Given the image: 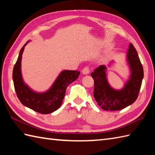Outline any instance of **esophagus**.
<instances>
[{"label":"esophagus","mask_w":155,"mask_h":155,"mask_svg":"<svg viewBox=\"0 0 155 155\" xmlns=\"http://www.w3.org/2000/svg\"><path fill=\"white\" fill-rule=\"evenodd\" d=\"M82 72H83V74H89V72H90L89 68H88V67H85L83 69V71H82Z\"/></svg>","instance_id":"obj_1"}]
</instances>
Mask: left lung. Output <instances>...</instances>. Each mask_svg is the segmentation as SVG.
<instances>
[{
  "mask_svg": "<svg viewBox=\"0 0 155 155\" xmlns=\"http://www.w3.org/2000/svg\"><path fill=\"white\" fill-rule=\"evenodd\" d=\"M127 61L130 68V77L124 87L115 90L108 84L104 65L97 67L91 77L94 79V97L98 106L104 110H119L133 104L139 96L144 77L143 65L135 48L129 45Z\"/></svg>",
  "mask_w": 155,
  "mask_h": 155,
  "instance_id": "left-lung-1",
  "label": "left lung"
}]
</instances>
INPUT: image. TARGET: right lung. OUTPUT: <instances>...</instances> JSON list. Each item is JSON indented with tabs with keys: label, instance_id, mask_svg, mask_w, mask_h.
<instances>
[{
	"label": "right lung",
	"instance_id": "obj_1",
	"mask_svg": "<svg viewBox=\"0 0 155 155\" xmlns=\"http://www.w3.org/2000/svg\"><path fill=\"white\" fill-rule=\"evenodd\" d=\"M28 42L20 51L13 68L12 78L16 93L19 101L25 106L41 114L51 113L61 107L68 85L77 79L80 72L67 70L62 71L50 89L45 93H36L25 84L21 74L22 54Z\"/></svg>",
	"mask_w": 155,
	"mask_h": 155
}]
</instances>
